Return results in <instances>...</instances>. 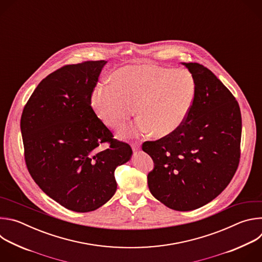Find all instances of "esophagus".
I'll return each instance as SVG.
<instances>
[{
    "mask_svg": "<svg viewBox=\"0 0 262 262\" xmlns=\"http://www.w3.org/2000/svg\"><path fill=\"white\" fill-rule=\"evenodd\" d=\"M132 148H133V151H138L141 149V145L140 144H132Z\"/></svg>",
    "mask_w": 262,
    "mask_h": 262,
    "instance_id": "obj_1",
    "label": "esophagus"
}]
</instances>
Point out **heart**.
Listing matches in <instances>:
<instances>
[{"mask_svg": "<svg viewBox=\"0 0 262 262\" xmlns=\"http://www.w3.org/2000/svg\"><path fill=\"white\" fill-rule=\"evenodd\" d=\"M194 98L195 82L189 72L142 64L121 67L112 82L97 84L91 105L97 117L113 128L123 126L137 107L141 117L125 134L166 137L182 125Z\"/></svg>", "mask_w": 262, "mask_h": 262, "instance_id": "obj_1", "label": "heart"}]
</instances>
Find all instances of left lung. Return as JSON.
Wrapping results in <instances>:
<instances>
[{
    "mask_svg": "<svg viewBox=\"0 0 262 262\" xmlns=\"http://www.w3.org/2000/svg\"><path fill=\"white\" fill-rule=\"evenodd\" d=\"M195 82V98L182 125L143 151L154 160L148 174L152 196L167 207L188 211L219 196L239 163L242 115L232 93L206 67L181 63Z\"/></svg>",
    "mask_w": 262,
    "mask_h": 262,
    "instance_id": "obj_1",
    "label": "left lung"
}]
</instances>
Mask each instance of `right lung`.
<instances>
[{"mask_svg":"<svg viewBox=\"0 0 262 262\" xmlns=\"http://www.w3.org/2000/svg\"><path fill=\"white\" fill-rule=\"evenodd\" d=\"M106 61L64 66L43 79L28 100L20 132L28 170L39 188L65 208L88 212L117 190L115 169L133 150L97 118L91 94ZM108 141L104 151L100 145Z\"/></svg>","mask_w":262,"mask_h":262,"instance_id":"obj_1","label":"right lung"}]
</instances>
